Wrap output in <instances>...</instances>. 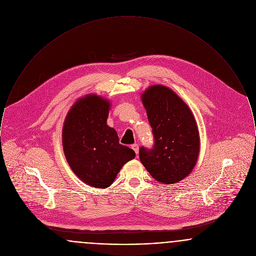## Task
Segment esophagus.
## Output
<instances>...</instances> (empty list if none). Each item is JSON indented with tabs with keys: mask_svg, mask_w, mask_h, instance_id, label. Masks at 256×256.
Masks as SVG:
<instances>
[{
	"mask_svg": "<svg viewBox=\"0 0 256 256\" xmlns=\"http://www.w3.org/2000/svg\"><path fill=\"white\" fill-rule=\"evenodd\" d=\"M132 149H133L134 152H136V154H138V146L136 144H134L132 146Z\"/></svg>",
	"mask_w": 256,
	"mask_h": 256,
	"instance_id": "obj_1",
	"label": "esophagus"
}]
</instances>
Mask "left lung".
<instances>
[{"label": "left lung", "mask_w": 256, "mask_h": 256, "mask_svg": "<svg viewBox=\"0 0 256 256\" xmlns=\"http://www.w3.org/2000/svg\"><path fill=\"white\" fill-rule=\"evenodd\" d=\"M154 144L140 148V160L162 184L187 177L198 157L200 134L187 104L170 88L152 86L142 96Z\"/></svg>", "instance_id": "obj_1"}]
</instances>
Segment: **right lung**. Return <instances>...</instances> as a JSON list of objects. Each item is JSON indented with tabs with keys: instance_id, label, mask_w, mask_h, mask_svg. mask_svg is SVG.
I'll return each mask as SVG.
<instances>
[{
	"instance_id": "right-lung-1",
	"label": "right lung",
	"mask_w": 256,
	"mask_h": 256,
	"mask_svg": "<svg viewBox=\"0 0 256 256\" xmlns=\"http://www.w3.org/2000/svg\"><path fill=\"white\" fill-rule=\"evenodd\" d=\"M110 102L97 95L77 101L62 129L66 158L73 172L95 188H108L123 164L136 156L107 125Z\"/></svg>"
}]
</instances>
